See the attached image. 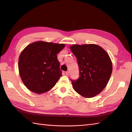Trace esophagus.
I'll return each instance as SVG.
<instances>
[{"label":"esophagus","mask_w":132,"mask_h":132,"mask_svg":"<svg viewBox=\"0 0 132 132\" xmlns=\"http://www.w3.org/2000/svg\"><path fill=\"white\" fill-rule=\"evenodd\" d=\"M65 73H66V75H69V74H70V72H69V71H66Z\"/></svg>","instance_id":"34e87169"}]
</instances>
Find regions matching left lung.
I'll return each mask as SVG.
<instances>
[{"label":"left lung","mask_w":132,"mask_h":132,"mask_svg":"<svg viewBox=\"0 0 132 132\" xmlns=\"http://www.w3.org/2000/svg\"><path fill=\"white\" fill-rule=\"evenodd\" d=\"M72 53L76 57L79 77L71 80L74 90L81 96L93 97L107 85L112 72V63L105 50L96 44L72 45Z\"/></svg>","instance_id":"8db88e82"}]
</instances>
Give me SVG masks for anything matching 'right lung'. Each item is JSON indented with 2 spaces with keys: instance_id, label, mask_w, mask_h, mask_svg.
Listing matches in <instances>:
<instances>
[{
  "instance_id": "add662e5",
  "label": "right lung",
  "mask_w": 132,
  "mask_h": 132,
  "mask_svg": "<svg viewBox=\"0 0 132 132\" xmlns=\"http://www.w3.org/2000/svg\"><path fill=\"white\" fill-rule=\"evenodd\" d=\"M65 45L39 41L30 44L19 58V71L27 88L41 94L55 86L62 76L57 54Z\"/></svg>"
}]
</instances>
